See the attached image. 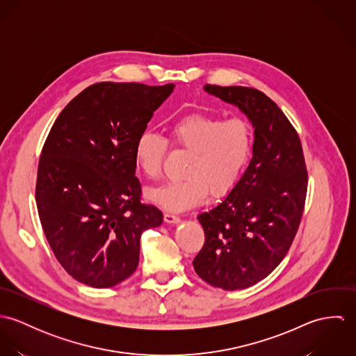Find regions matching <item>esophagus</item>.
I'll use <instances>...</instances> for the list:
<instances>
[{"mask_svg":"<svg viewBox=\"0 0 356 356\" xmlns=\"http://www.w3.org/2000/svg\"><path fill=\"white\" fill-rule=\"evenodd\" d=\"M164 220L167 223H179L181 222V218L172 212H165L164 213Z\"/></svg>","mask_w":356,"mask_h":356,"instance_id":"34e87169","label":"esophagus"}]
</instances>
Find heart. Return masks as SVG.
Masks as SVG:
<instances>
[{"mask_svg": "<svg viewBox=\"0 0 356 356\" xmlns=\"http://www.w3.org/2000/svg\"><path fill=\"white\" fill-rule=\"evenodd\" d=\"M175 145L191 152L188 177L147 191V199L167 211H186L208 197L232 192L240 182L252 154L251 124L238 116L223 119L218 115L192 113L170 126ZM167 141L153 131H143L134 145V160L151 179L160 177Z\"/></svg>", "mask_w": 356, "mask_h": 356, "instance_id": "b5f03b06", "label": "heart"}]
</instances>
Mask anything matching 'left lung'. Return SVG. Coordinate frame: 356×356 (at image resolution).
Here are the masks:
<instances>
[{
	"label": "left lung",
	"mask_w": 356,
	"mask_h": 356,
	"mask_svg": "<svg viewBox=\"0 0 356 356\" xmlns=\"http://www.w3.org/2000/svg\"><path fill=\"white\" fill-rule=\"evenodd\" d=\"M204 92L248 118L254 147L237 186L197 215L205 243L193 267L215 288L245 289L282 261L298 233L307 195L302 143L284 112L264 93L215 85H205Z\"/></svg>",
	"instance_id": "1"
}]
</instances>
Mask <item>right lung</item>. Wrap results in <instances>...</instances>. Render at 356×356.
Returning <instances> with one entry per match:
<instances>
[{
    "label": "right lung",
    "instance_id": "right-lung-1",
    "mask_svg": "<svg viewBox=\"0 0 356 356\" xmlns=\"http://www.w3.org/2000/svg\"><path fill=\"white\" fill-rule=\"evenodd\" d=\"M174 88L95 83L51 126L38 164V215L56 259L85 285L105 289L129 278L141 234L163 223L140 200L134 145Z\"/></svg>",
    "mask_w": 356,
    "mask_h": 356
}]
</instances>
